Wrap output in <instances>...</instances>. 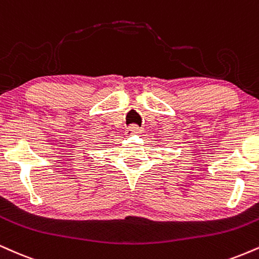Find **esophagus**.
Masks as SVG:
<instances>
[{"label": "esophagus", "instance_id": "34e87169", "mask_svg": "<svg viewBox=\"0 0 259 259\" xmlns=\"http://www.w3.org/2000/svg\"><path fill=\"white\" fill-rule=\"evenodd\" d=\"M142 130L140 129L139 126L136 125H133L130 127H127V130L125 132V136H133V135H136V134H141Z\"/></svg>", "mask_w": 259, "mask_h": 259}]
</instances>
